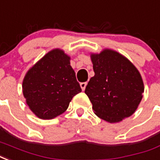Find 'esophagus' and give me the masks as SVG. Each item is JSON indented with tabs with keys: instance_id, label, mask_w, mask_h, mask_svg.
<instances>
[{
	"instance_id": "34e87169",
	"label": "esophagus",
	"mask_w": 160,
	"mask_h": 160,
	"mask_svg": "<svg viewBox=\"0 0 160 160\" xmlns=\"http://www.w3.org/2000/svg\"><path fill=\"white\" fill-rule=\"evenodd\" d=\"M86 85H87V82H81V83H80V87H81L82 91H85V89H86Z\"/></svg>"
}]
</instances>
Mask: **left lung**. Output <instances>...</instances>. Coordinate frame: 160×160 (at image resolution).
<instances>
[{
    "label": "left lung",
    "instance_id": "obj_1",
    "mask_svg": "<svg viewBox=\"0 0 160 160\" xmlns=\"http://www.w3.org/2000/svg\"><path fill=\"white\" fill-rule=\"evenodd\" d=\"M95 75L85 90L99 118L110 123L132 115L144 92L137 68L121 54L112 50L91 55Z\"/></svg>",
    "mask_w": 160,
    "mask_h": 160
}]
</instances>
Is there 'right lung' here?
I'll use <instances>...</instances> for the list:
<instances>
[{"label":"right lung","instance_id":"right-lung-1","mask_svg":"<svg viewBox=\"0 0 160 160\" xmlns=\"http://www.w3.org/2000/svg\"><path fill=\"white\" fill-rule=\"evenodd\" d=\"M80 92L70 58L59 49L46 54L28 71L23 81L26 102L36 116L43 119L62 114Z\"/></svg>","mask_w":160,"mask_h":160}]
</instances>
